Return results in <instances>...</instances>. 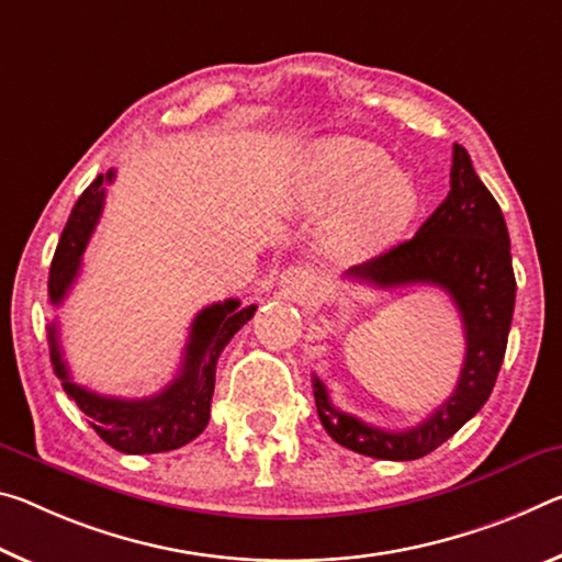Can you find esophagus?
<instances>
[{
	"label": "esophagus",
	"instance_id": "1",
	"mask_svg": "<svg viewBox=\"0 0 562 562\" xmlns=\"http://www.w3.org/2000/svg\"><path fill=\"white\" fill-rule=\"evenodd\" d=\"M280 288L290 300H302L310 292V288H313V278L302 267H288L280 274Z\"/></svg>",
	"mask_w": 562,
	"mask_h": 562
}]
</instances>
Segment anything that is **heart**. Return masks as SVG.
<instances>
[{"label": "heart", "instance_id": "1", "mask_svg": "<svg viewBox=\"0 0 562 562\" xmlns=\"http://www.w3.org/2000/svg\"><path fill=\"white\" fill-rule=\"evenodd\" d=\"M297 200L310 212L345 204L325 227V252L360 262L405 235L420 210L413 177L390 169V157L370 142L337 137L310 155L297 180Z\"/></svg>", "mask_w": 562, "mask_h": 562}]
</instances>
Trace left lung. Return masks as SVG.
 <instances>
[{"label":"left lung","mask_w":562,"mask_h":562,"mask_svg":"<svg viewBox=\"0 0 562 562\" xmlns=\"http://www.w3.org/2000/svg\"><path fill=\"white\" fill-rule=\"evenodd\" d=\"M345 280L372 288L438 284L456 302L465 329V360L452 395L417 427L390 432L333 405L325 382L313 375L319 423L329 438L360 456L417 460L450 440L493 393L505 358L515 307V274L501 204L480 182L468 149L452 145L450 192L415 237L355 265Z\"/></svg>","instance_id":"1"}]
</instances>
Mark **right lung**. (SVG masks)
Instances as JSON below:
<instances>
[{
  "instance_id": "1",
  "label": "right lung",
  "mask_w": 562,
  "mask_h": 562,
  "mask_svg": "<svg viewBox=\"0 0 562 562\" xmlns=\"http://www.w3.org/2000/svg\"><path fill=\"white\" fill-rule=\"evenodd\" d=\"M114 172L100 175L77 200L65 233L59 237L55 260L49 270V302L55 307L67 297V290L77 280L89 235L100 220L104 202V182H112ZM257 305L239 307V300L215 302L200 310L192 319L190 337L184 345V358L177 378L153 397L124 400L97 395L92 390L77 385L61 358L57 323L49 325V358L55 375L69 400L89 417V425L114 450L127 456H147V452L177 450L207 427L212 393H215L217 360L239 327L252 319Z\"/></svg>"
}]
</instances>
